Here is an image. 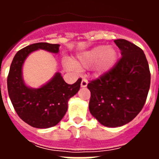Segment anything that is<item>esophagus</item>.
Instances as JSON below:
<instances>
[{"label":"esophagus","mask_w":159,"mask_h":159,"mask_svg":"<svg viewBox=\"0 0 159 159\" xmlns=\"http://www.w3.org/2000/svg\"><path fill=\"white\" fill-rule=\"evenodd\" d=\"M88 82L87 80H85V79H84L82 81H81V84H80V86L81 88H86L87 85H88Z\"/></svg>","instance_id":"esophagus-1"}]
</instances>
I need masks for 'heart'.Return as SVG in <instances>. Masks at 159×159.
Wrapping results in <instances>:
<instances>
[{"instance_id":"b5f03b06","label":"heart","mask_w":159,"mask_h":159,"mask_svg":"<svg viewBox=\"0 0 159 159\" xmlns=\"http://www.w3.org/2000/svg\"><path fill=\"white\" fill-rule=\"evenodd\" d=\"M118 52L112 46L98 45L80 52L76 60L71 62L66 60L64 66L68 71L89 68L92 66V71L96 75H101L110 71L117 60Z\"/></svg>"}]
</instances>
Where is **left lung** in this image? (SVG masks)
I'll use <instances>...</instances> for the list:
<instances>
[{
	"mask_svg": "<svg viewBox=\"0 0 159 159\" xmlns=\"http://www.w3.org/2000/svg\"><path fill=\"white\" fill-rule=\"evenodd\" d=\"M115 43L122 58L108 72L88 84L90 112L108 127H121L137 116L145 104L151 84L148 62L143 50L123 39Z\"/></svg>",
	"mask_w": 159,
	"mask_h": 159,
	"instance_id": "8db88e82",
	"label": "left lung"
}]
</instances>
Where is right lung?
Here are the masks:
<instances>
[{
  "mask_svg": "<svg viewBox=\"0 0 159 159\" xmlns=\"http://www.w3.org/2000/svg\"><path fill=\"white\" fill-rule=\"evenodd\" d=\"M60 44L36 43L16 52L11 64L7 80L10 100L19 117L36 128H49L58 124L67 110V102L79 92L81 79L67 84L60 72L38 88L29 87L23 78V65L32 52L45 50L57 54Z\"/></svg>",
  "mask_w": 159,
  "mask_h": 159,
  "instance_id": "obj_1",
  "label": "right lung"
}]
</instances>
